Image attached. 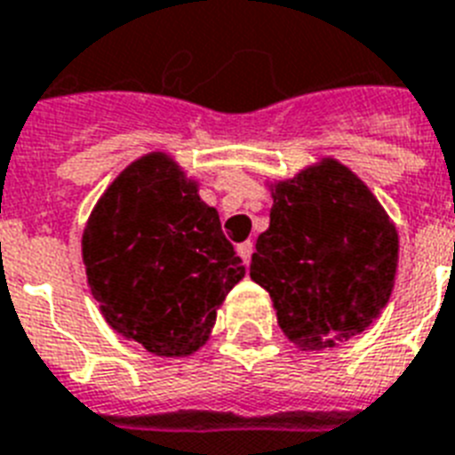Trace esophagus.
I'll use <instances>...</instances> for the list:
<instances>
[{
  "mask_svg": "<svg viewBox=\"0 0 455 455\" xmlns=\"http://www.w3.org/2000/svg\"><path fill=\"white\" fill-rule=\"evenodd\" d=\"M235 251H238V255H241L243 262L248 265V262H251V258H252V251H255V245H252V241L238 243V248H235Z\"/></svg>",
  "mask_w": 455,
  "mask_h": 455,
  "instance_id": "1",
  "label": "esophagus"
}]
</instances>
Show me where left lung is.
<instances>
[{
	"label": "left lung",
	"mask_w": 455,
	"mask_h": 455,
	"mask_svg": "<svg viewBox=\"0 0 455 455\" xmlns=\"http://www.w3.org/2000/svg\"><path fill=\"white\" fill-rule=\"evenodd\" d=\"M269 188V228L255 243L251 279L272 298L282 331L303 351L363 334L396 282L398 231L389 214L331 157Z\"/></svg>",
	"instance_id": "8db88e82"
}]
</instances>
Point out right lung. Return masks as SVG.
Listing matches in <instances>:
<instances>
[{
    "label": "right lung",
    "mask_w": 455,
    "mask_h": 455,
    "mask_svg": "<svg viewBox=\"0 0 455 455\" xmlns=\"http://www.w3.org/2000/svg\"><path fill=\"white\" fill-rule=\"evenodd\" d=\"M81 245L107 324L164 358L203 348L220 305L245 276L217 210L166 152L135 159L114 179Z\"/></svg>",
    "instance_id": "1"
}]
</instances>
